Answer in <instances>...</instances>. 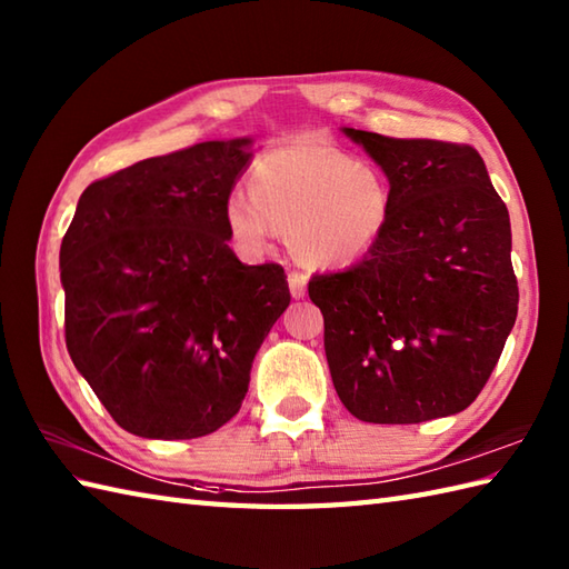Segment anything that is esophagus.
<instances>
[{"mask_svg": "<svg viewBox=\"0 0 569 569\" xmlns=\"http://www.w3.org/2000/svg\"><path fill=\"white\" fill-rule=\"evenodd\" d=\"M306 286H308V276L300 271L288 273V288H291L293 298H303L306 296Z\"/></svg>", "mask_w": 569, "mask_h": 569, "instance_id": "34e87169", "label": "esophagus"}]
</instances>
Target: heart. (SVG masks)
<instances>
[{
	"mask_svg": "<svg viewBox=\"0 0 569 569\" xmlns=\"http://www.w3.org/2000/svg\"><path fill=\"white\" fill-rule=\"evenodd\" d=\"M249 188L224 200V224L244 253H261L276 232H288L300 261L335 269L365 257L389 220L381 173L320 139L303 137L261 156Z\"/></svg>",
	"mask_w": 569,
	"mask_h": 569,
	"instance_id": "1",
	"label": "heart"
}]
</instances>
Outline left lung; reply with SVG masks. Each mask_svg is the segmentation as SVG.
<instances>
[{"label": "left lung", "mask_w": 569, "mask_h": 569, "mask_svg": "<svg viewBox=\"0 0 569 569\" xmlns=\"http://www.w3.org/2000/svg\"><path fill=\"white\" fill-rule=\"evenodd\" d=\"M345 134L389 178V220L367 257L312 276L335 391L359 420L455 416L485 389L516 312L511 222L467 143Z\"/></svg>", "instance_id": "obj_1"}]
</instances>
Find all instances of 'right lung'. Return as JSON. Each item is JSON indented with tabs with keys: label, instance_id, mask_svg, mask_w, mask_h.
Returning <instances> with one entry per match:
<instances>
[{
	"label": "right lung",
	"instance_id": "obj_1",
	"mask_svg": "<svg viewBox=\"0 0 569 569\" xmlns=\"http://www.w3.org/2000/svg\"><path fill=\"white\" fill-rule=\"evenodd\" d=\"M249 147L202 141L94 180L60 244L72 365L139 438H202L234 418L291 303L283 266H247L227 244Z\"/></svg>",
	"mask_w": 569,
	"mask_h": 569
}]
</instances>
